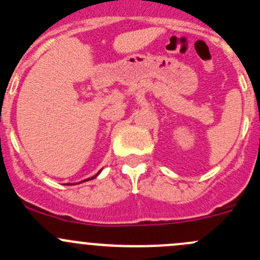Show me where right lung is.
Segmentation results:
<instances>
[{
	"mask_svg": "<svg viewBox=\"0 0 260 260\" xmlns=\"http://www.w3.org/2000/svg\"><path fill=\"white\" fill-rule=\"evenodd\" d=\"M101 171H102V170H101ZM101 171H99V172H98V174H96V175H95V176H93V177H89V179H86V180H83V181H80V182H84V181H89V180H93V179H95V177H96V176H98V175H99V174H101ZM80 182H78V183H80ZM67 185H74V183H67Z\"/></svg>",
	"mask_w": 260,
	"mask_h": 260,
	"instance_id": "right-lung-1",
	"label": "right lung"
}]
</instances>
